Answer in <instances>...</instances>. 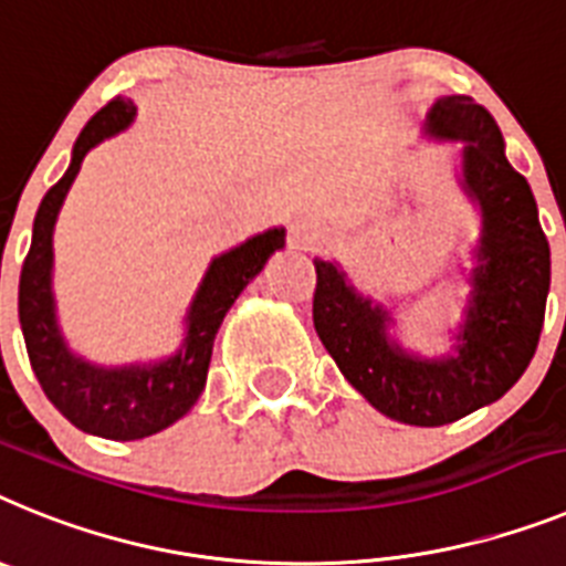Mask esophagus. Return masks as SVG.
<instances>
[{"label": "esophagus", "mask_w": 566, "mask_h": 566, "mask_svg": "<svg viewBox=\"0 0 566 566\" xmlns=\"http://www.w3.org/2000/svg\"><path fill=\"white\" fill-rule=\"evenodd\" d=\"M290 242L296 244V248H313V244H316V233L296 224V228L290 230Z\"/></svg>", "instance_id": "esophagus-1"}]
</instances>
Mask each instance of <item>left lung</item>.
I'll use <instances>...</instances> for the list:
<instances>
[{"mask_svg": "<svg viewBox=\"0 0 566 566\" xmlns=\"http://www.w3.org/2000/svg\"><path fill=\"white\" fill-rule=\"evenodd\" d=\"M427 119L430 134L467 142L464 188L484 219L455 356L421 361L401 353L387 338V311L358 296L322 259H313V324L344 378L378 412L441 427L493 405L527 370L547 307L549 244L527 179L504 156L493 113L470 96H444Z\"/></svg>", "mask_w": 566, "mask_h": 566, "instance_id": "8db88e82", "label": "left lung"}]
</instances>
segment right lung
I'll return each mask as SVG.
<instances>
[{"mask_svg": "<svg viewBox=\"0 0 566 566\" xmlns=\"http://www.w3.org/2000/svg\"><path fill=\"white\" fill-rule=\"evenodd\" d=\"M134 116V99L116 96L78 134L67 174L39 205L33 242L19 276V322L39 385L73 427L113 441L147 439L179 421L196 405L208 381L213 338L224 313L248 287L250 279L264 268L270 253L284 248V230H268L253 235L242 248L219 255L196 293L188 313V338L174 358L125 370H102L73 358L59 336L53 316V224L87 150L107 136L125 130Z\"/></svg>", "mask_w": 566, "mask_h": 566, "instance_id": "right-lung-1", "label": "right lung"}]
</instances>
